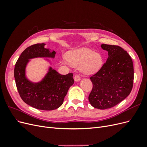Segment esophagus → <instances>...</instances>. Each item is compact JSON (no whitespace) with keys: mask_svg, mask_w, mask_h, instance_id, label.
<instances>
[{"mask_svg":"<svg viewBox=\"0 0 147 147\" xmlns=\"http://www.w3.org/2000/svg\"><path fill=\"white\" fill-rule=\"evenodd\" d=\"M74 80L75 82H78L81 80L80 77L79 75H75V77H74Z\"/></svg>","mask_w":147,"mask_h":147,"instance_id":"esophagus-1","label":"esophagus"}]
</instances>
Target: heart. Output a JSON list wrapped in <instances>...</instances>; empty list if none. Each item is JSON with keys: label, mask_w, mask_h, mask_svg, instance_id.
<instances>
[{"label": "heart", "mask_w": 147, "mask_h": 147, "mask_svg": "<svg viewBox=\"0 0 147 147\" xmlns=\"http://www.w3.org/2000/svg\"><path fill=\"white\" fill-rule=\"evenodd\" d=\"M66 57L70 65L80 67L81 70L85 74L97 72L103 64L102 55L88 48H82L69 51Z\"/></svg>", "instance_id": "heart-1"}]
</instances>
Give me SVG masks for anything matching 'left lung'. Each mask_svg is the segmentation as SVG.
Wrapping results in <instances>:
<instances>
[{
    "instance_id": "1",
    "label": "left lung",
    "mask_w": 147,
    "mask_h": 147,
    "mask_svg": "<svg viewBox=\"0 0 147 147\" xmlns=\"http://www.w3.org/2000/svg\"><path fill=\"white\" fill-rule=\"evenodd\" d=\"M108 51L106 63L90 77L92 83L88 97L91 105L104 110L117 105L129 95L134 81V67L131 56L121 47L102 44Z\"/></svg>"
}]
</instances>
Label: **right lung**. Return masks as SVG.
I'll list each match as a JSON object with an SVG mask.
<instances>
[{
	"label": "right lung",
	"instance_id": "add662e5",
	"mask_svg": "<svg viewBox=\"0 0 147 147\" xmlns=\"http://www.w3.org/2000/svg\"><path fill=\"white\" fill-rule=\"evenodd\" d=\"M45 43H37L24 50L17 60L14 77L19 94L26 104L42 110H53L63 104L69 88L74 83L73 74L61 75L50 67L42 80L38 83L30 82L25 75L26 65L34 57H52L56 52L44 48Z\"/></svg>",
	"mask_w": 147,
	"mask_h": 147
}]
</instances>
